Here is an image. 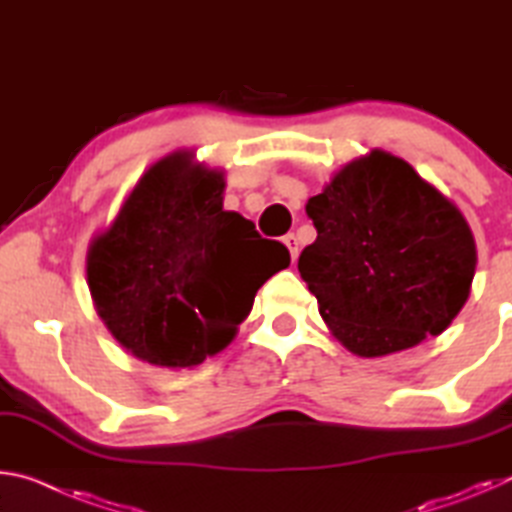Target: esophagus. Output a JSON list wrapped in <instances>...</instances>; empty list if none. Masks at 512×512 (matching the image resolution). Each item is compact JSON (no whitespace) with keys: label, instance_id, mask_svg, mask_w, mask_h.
<instances>
[{"label":"esophagus","instance_id":"1","mask_svg":"<svg viewBox=\"0 0 512 512\" xmlns=\"http://www.w3.org/2000/svg\"><path fill=\"white\" fill-rule=\"evenodd\" d=\"M284 246L289 248V253L293 259H298V253H300V244H298V237L293 235V232H289V235H284Z\"/></svg>","mask_w":512,"mask_h":512}]
</instances>
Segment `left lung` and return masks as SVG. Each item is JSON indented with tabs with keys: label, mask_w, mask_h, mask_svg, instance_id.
Returning <instances> with one entry per match:
<instances>
[{
	"label": "left lung",
	"mask_w": 512,
	"mask_h": 512,
	"mask_svg": "<svg viewBox=\"0 0 512 512\" xmlns=\"http://www.w3.org/2000/svg\"><path fill=\"white\" fill-rule=\"evenodd\" d=\"M318 237L298 271L332 334L359 357L443 334L470 296L474 237L409 162L370 151L307 201Z\"/></svg>",
	"instance_id": "obj_1"
}]
</instances>
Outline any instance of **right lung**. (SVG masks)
Returning a JSON list of instances; mask_svg holds the SVG:
<instances>
[{
    "mask_svg": "<svg viewBox=\"0 0 512 512\" xmlns=\"http://www.w3.org/2000/svg\"><path fill=\"white\" fill-rule=\"evenodd\" d=\"M223 187L221 171L167 155L90 244L94 307L133 357L198 366L235 339L257 289L289 266L287 246L223 210Z\"/></svg>",
    "mask_w": 512,
    "mask_h": 512,
    "instance_id": "right-lung-1",
    "label": "right lung"
}]
</instances>
